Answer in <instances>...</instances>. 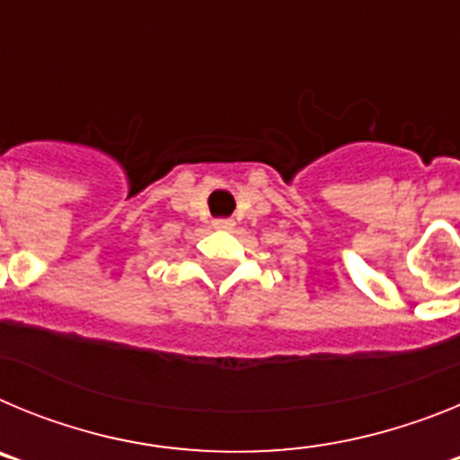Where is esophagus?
<instances>
[{"label": "esophagus", "instance_id": "1", "mask_svg": "<svg viewBox=\"0 0 460 460\" xmlns=\"http://www.w3.org/2000/svg\"><path fill=\"white\" fill-rule=\"evenodd\" d=\"M214 227H217V230H233L234 221L233 218H217V221H214Z\"/></svg>", "mask_w": 460, "mask_h": 460}]
</instances>
